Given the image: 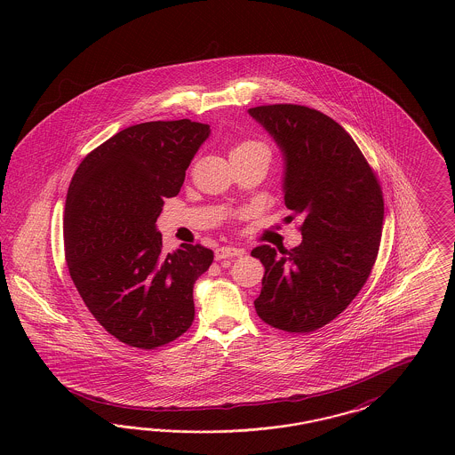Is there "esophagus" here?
Masks as SVG:
<instances>
[{
	"label": "esophagus",
	"instance_id": "1",
	"mask_svg": "<svg viewBox=\"0 0 455 455\" xmlns=\"http://www.w3.org/2000/svg\"><path fill=\"white\" fill-rule=\"evenodd\" d=\"M245 251L240 249V247H230V245H225V247H220L215 252V259L221 260L227 259V258H238L242 256Z\"/></svg>",
	"mask_w": 455,
	"mask_h": 455
}]
</instances>
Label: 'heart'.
<instances>
[{
	"label": "heart",
	"mask_w": 455,
	"mask_h": 455,
	"mask_svg": "<svg viewBox=\"0 0 455 455\" xmlns=\"http://www.w3.org/2000/svg\"><path fill=\"white\" fill-rule=\"evenodd\" d=\"M247 155V153H264V155H267L269 158H271V150H269V147L266 145V143H262V141H254V140H247V141H240L237 143L235 147H234V150H232V155Z\"/></svg>",
	"instance_id": "1"
}]
</instances>
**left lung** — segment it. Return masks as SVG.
Returning a JSON list of instances; mask_svg holds the SVG:
<instances>
[{
  "instance_id": "1",
  "label": "left lung",
  "mask_w": 455,
  "mask_h": 455,
  "mask_svg": "<svg viewBox=\"0 0 455 455\" xmlns=\"http://www.w3.org/2000/svg\"><path fill=\"white\" fill-rule=\"evenodd\" d=\"M249 114L282 150L284 204L303 220L300 245L251 252L266 269L254 307L266 324L310 332L367 282L382 237V191L353 138L323 112L276 104Z\"/></svg>"
}]
</instances>
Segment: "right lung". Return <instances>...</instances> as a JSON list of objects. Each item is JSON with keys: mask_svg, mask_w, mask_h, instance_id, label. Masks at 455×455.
<instances>
[{"mask_svg": "<svg viewBox=\"0 0 455 455\" xmlns=\"http://www.w3.org/2000/svg\"><path fill=\"white\" fill-rule=\"evenodd\" d=\"M210 134L189 119L130 126L88 153L71 179L69 276L99 324L130 347L167 345L195 321L193 288L213 251L180 243L164 254L156 218Z\"/></svg>", "mask_w": 455, "mask_h": 455, "instance_id": "1", "label": "right lung"}]
</instances>
